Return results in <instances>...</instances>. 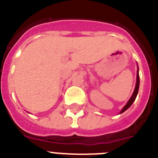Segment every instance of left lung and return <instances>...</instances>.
Here are the masks:
<instances>
[{"label": "left lung", "mask_w": 158, "mask_h": 158, "mask_svg": "<svg viewBox=\"0 0 158 158\" xmlns=\"http://www.w3.org/2000/svg\"><path fill=\"white\" fill-rule=\"evenodd\" d=\"M139 83H140V81H139V67H138V70H137V80H136V85H135V91H134L133 94H132L131 97V98H130V100H128V102H127V103L126 105H125L123 107V109L121 110V111H120V113H119V114H121V113L124 112V111H126V110H127L128 108H129V107H131V105H132V104H133V103H134V101H135V99H136V96H137V95H138V93H139Z\"/></svg>", "instance_id": "8db88e82"}]
</instances>
